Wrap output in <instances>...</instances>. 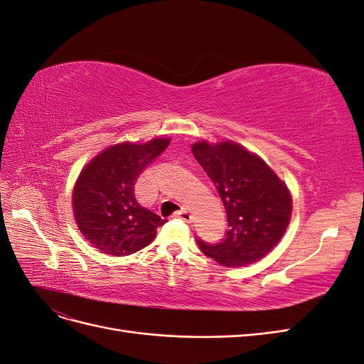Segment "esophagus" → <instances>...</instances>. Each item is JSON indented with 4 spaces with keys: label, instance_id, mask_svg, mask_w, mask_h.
<instances>
[{
    "label": "esophagus",
    "instance_id": "obj_1",
    "mask_svg": "<svg viewBox=\"0 0 364 364\" xmlns=\"http://www.w3.org/2000/svg\"><path fill=\"white\" fill-rule=\"evenodd\" d=\"M174 218H179L183 222H191V214L186 211V210H181L178 213H174Z\"/></svg>",
    "mask_w": 364,
    "mask_h": 364
}]
</instances>
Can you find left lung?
Wrapping results in <instances>:
<instances>
[{
	"mask_svg": "<svg viewBox=\"0 0 364 364\" xmlns=\"http://www.w3.org/2000/svg\"><path fill=\"white\" fill-rule=\"evenodd\" d=\"M193 154L223 202L228 231L218 243L198 239L205 255L223 267H245L263 259L288 228L292 200L287 185L259 156L234 142H198Z\"/></svg>",
	"mask_w": 364,
	"mask_h": 364,
	"instance_id": "8db88e82",
	"label": "left lung"
}]
</instances>
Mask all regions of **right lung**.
I'll list each match as a JSON object with an SVG mask.
<instances>
[{"instance_id":"1","label":"right lung","mask_w":364,"mask_h":364,"mask_svg":"<svg viewBox=\"0 0 364 364\" xmlns=\"http://www.w3.org/2000/svg\"><path fill=\"white\" fill-rule=\"evenodd\" d=\"M168 144L153 139L144 145H113L82 170L73 190L75 219L95 248L122 257L153 242L166 219L137 202L134 183Z\"/></svg>"}]
</instances>
